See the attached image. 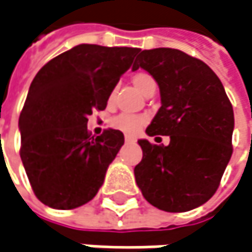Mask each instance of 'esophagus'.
I'll return each instance as SVG.
<instances>
[{"label":"esophagus","instance_id":"esophagus-1","mask_svg":"<svg viewBox=\"0 0 252 252\" xmlns=\"http://www.w3.org/2000/svg\"><path fill=\"white\" fill-rule=\"evenodd\" d=\"M125 141H126V142H135L136 139H135L133 136H130V135H126V136H125Z\"/></svg>","mask_w":252,"mask_h":252}]
</instances>
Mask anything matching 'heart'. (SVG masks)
Instances as JSON below:
<instances>
[{
	"label": "heart",
	"instance_id": "1",
	"mask_svg": "<svg viewBox=\"0 0 252 252\" xmlns=\"http://www.w3.org/2000/svg\"><path fill=\"white\" fill-rule=\"evenodd\" d=\"M132 82L136 87L138 91H141L142 94H148L152 90H157V82L152 75L146 74V72H136L132 77ZM116 98V88H113L109 94V104H111ZM148 117L142 116V114H130V113H123L116 116L114 119H111V126L114 129H119L127 135H135L136 132H139L142 126L146 123Z\"/></svg>",
	"mask_w": 252,
	"mask_h": 252
}]
</instances>
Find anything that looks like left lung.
I'll use <instances>...</instances> for the list:
<instances>
[{"label": "left lung", "mask_w": 252, "mask_h": 252, "mask_svg": "<svg viewBox=\"0 0 252 252\" xmlns=\"http://www.w3.org/2000/svg\"><path fill=\"white\" fill-rule=\"evenodd\" d=\"M158 82L161 107L146 129L167 135L170 145L141 139L142 161L135 167L143 197L165 212H187L218 190L232 155L234 110L218 75L178 49L142 50L132 66Z\"/></svg>", "instance_id": "1"}]
</instances>
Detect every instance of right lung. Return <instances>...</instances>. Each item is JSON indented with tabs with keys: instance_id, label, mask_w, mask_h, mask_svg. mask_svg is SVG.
I'll list each match as a JSON object with an SVG mask.
<instances>
[{
	"instance_id": "1",
	"label": "right lung",
	"mask_w": 252,
	"mask_h": 252,
	"mask_svg": "<svg viewBox=\"0 0 252 252\" xmlns=\"http://www.w3.org/2000/svg\"><path fill=\"white\" fill-rule=\"evenodd\" d=\"M139 50L78 45L49 61L34 77L18 119L20 157L43 205L75 209L104 183L125 136L116 129L91 136L87 117L106 109L110 91Z\"/></svg>"
}]
</instances>
